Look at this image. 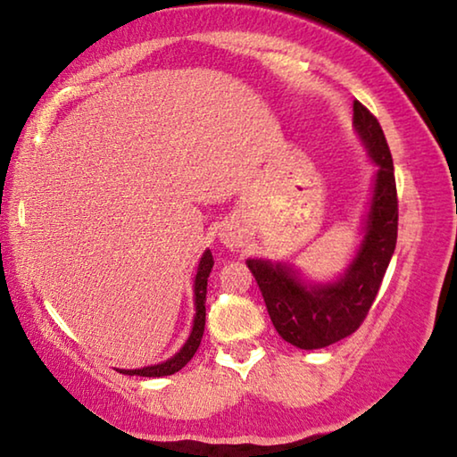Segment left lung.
<instances>
[{
	"instance_id": "8db88e82",
	"label": "left lung",
	"mask_w": 457,
	"mask_h": 457,
	"mask_svg": "<svg viewBox=\"0 0 457 457\" xmlns=\"http://www.w3.org/2000/svg\"><path fill=\"white\" fill-rule=\"evenodd\" d=\"M353 124L378 172L366 236L344 277L329 285L307 287L285 264L248 260L274 329L301 350L336 344L364 323L395 254L398 199L393 156L378 120L360 101H353Z\"/></svg>"
}]
</instances>
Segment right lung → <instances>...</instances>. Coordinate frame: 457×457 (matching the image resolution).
I'll return each mask as SVG.
<instances>
[{"label":"right lung","instance_id":"1","mask_svg":"<svg viewBox=\"0 0 457 457\" xmlns=\"http://www.w3.org/2000/svg\"><path fill=\"white\" fill-rule=\"evenodd\" d=\"M213 268V256L212 252H205L199 262L197 268V277H195V321H193V331L187 344L180 347V352H177L170 360L162 361V364H154V366H146V368H137V370H120L121 374H129V376H148V378H161V376H170L179 372L187 361H189L197 347L201 344L203 331H205V296H207V278L209 272Z\"/></svg>","mask_w":457,"mask_h":457}]
</instances>
